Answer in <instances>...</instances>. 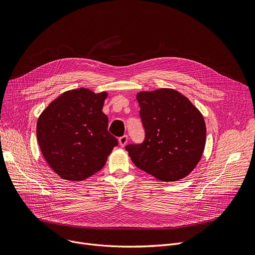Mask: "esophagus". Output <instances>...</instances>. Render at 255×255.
<instances>
[{
  "label": "esophagus",
  "instance_id": "34e87169",
  "mask_svg": "<svg viewBox=\"0 0 255 255\" xmlns=\"http://www.w3.org/2000/svg\"><path fill=\"white\" fill-rule=\"evenodd\" d=\"M127 142H128V136L127 135H123L122 137L119 138V144H120L121 147H124L125 145L127 144Z\"/></svg>",
  "mask_w": 255,
  "mask_h": 255
}]
</instances>
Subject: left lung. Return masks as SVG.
Here are the masks:
<instances>
[{
    "label": "left lung",
    "instance_id": "left-lung-1",
    "mask_svg": "<svg viewBox=\"0 0 255 255\" xmlns=\"http://www.w3.org/2000/svg\"><path fill=\"white\" fill-rule=\"evenodd\" d=\"M136 98L145 138L125 147L131 160L161 181L186 177L204 152L203 115L187 97L172 89L140 92Z\"/></svg>",
    "mask_w": 255,
    "mask_h": 255
}]
</instances>
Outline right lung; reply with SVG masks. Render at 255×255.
I'll return each mask as SVG.
<instances>
[{
	"label": "right lung",
	"mask_w": 255,
	"mask_h": 255,
	"mask_svg": "<svg viewBox=\"0 0 255 255\" xmlns=\"http://www.w3.org/2000/svg\"><path fill=\"white\" fill-rule=\"evenodd\" d=\"M108 94L88 89L63 93L37 121V140L49 166L63 179L84 180L102 169L118 140L102 109Z\"/></svg>",
	"instance_id": "add662e5"
}]
</instances>
